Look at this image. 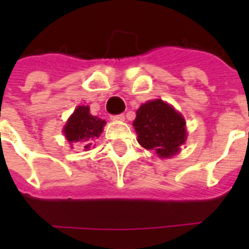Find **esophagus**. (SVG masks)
I'll use <instances>...</instances> for the list:
<instances>
[{
  "mask_svg": "<svg viewBox=\"0 0 249 249\" xmlns=\"http://www.w3.org/2000/svg\"><path fill=\"white\" fill-rule=\"evenodd\" d=\"M111 120L116 121V122H118V121H124V114L121 113V114H116V116H111Z\"/></svg>",
  "mask_w": 249,
  "mask_h": 249,
  "instance_id": "esophagus-1",
  "label": "esophagus"
}]
</instances>
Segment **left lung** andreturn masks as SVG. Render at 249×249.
Masks as SVG:
<instances>
[{"mask_svg":"<svg viewBox=\"0 0 249 249\" xmlns=\"http://www.w3.org/2000/svg\"><path fill=\"white\" fill-rule=\"evenodd\" d=\"M133 127L138 143L156 151L160 158L172 157L186 142V121L179 112L162 100L148 101L136 112Z\"/></svg>","mask_w":249,"mask_h":249,"instance_id":"obj_1","label":"left lung"}]
</instances>
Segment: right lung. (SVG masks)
I'll return each mask as SVG.
<instances>
[{"mask_svg": "<svg viewBox=\"0 0 249 249\" xmlns=\"http://www.w3.org/2000/svg\"><path fill=\"white\" fill-rule=\"evenodd\" d=\"M106 121L92 116L89 106H78L66 123L63 133L68 143H82L89 149L94 138L100 137Z\"/></svg>", "mask_w": 249, "mask_h": 249, "instance_id": "obj_1", "label": "right lung"}]
</instances>
